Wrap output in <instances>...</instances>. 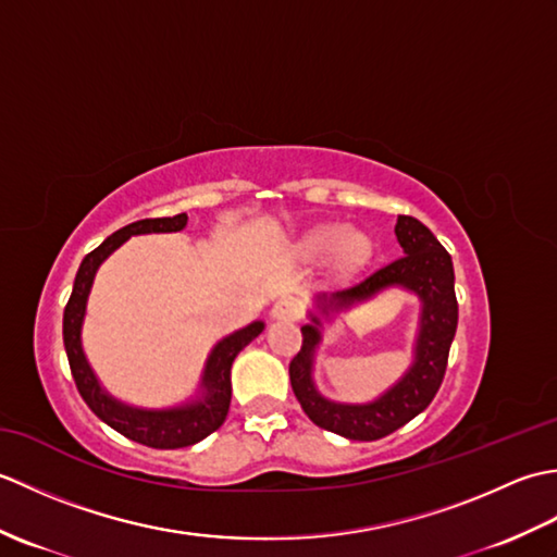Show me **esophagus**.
Returning <instances> with one entry per match:
<instances>
[{
	"label": "esophagus",
	"mask_w": 557,
	"mask_h": 557,
	"mask_svg": "<svg viewBox=\"0 0 557 557\" xmlns=\"http://www.w3.org/2000/svg\"><path fill=\"white\" fill-rule=\"evenodd\" d=\"M270 315L275 318V321H294V318L299 315V304L294 299H280L275 306H272Z\"/></svg>",
	"instance_id": "1"
}]
</instances>
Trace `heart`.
<instances>
[{
	"label": "heart",
	"instance_id": "heart-1",
	"mask_svg": "<svg viewBox=\"0 0 557 557\" xmlns=\"http://www.w3.org/2000/svg\"><path fill=\"white\" fill-rule=\"evenodd\" d=\"M299 253L309 260L330 258L337 275H354L371 263L373 242L345 222H321L301 236Z\"/></svg>",
	"mask_w": 557,
	"mask_h": 557
}]
</instances>
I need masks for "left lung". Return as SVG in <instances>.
<instances>
[{"label": "left lung", "mask_w": 557, "mask_h": 557, "mask_svg": "<svg viewBox=\"0 0 557 557\" xmlns=\"http://www.w3.org/2000/svg\"><path fill=\"white\" fill-rule=\"evenodd\" d=\"M395 234L405 251L399 260L373 272L359 285L318 294L309 311V323L301 325L304 345L289 363L292 389L306 417L349 441L385 437L431 405L443 383L449 345L457 330L453 258L417 218L399 215ZM387 288L409 290L422 304L410 369L385 394L369 403H335L325 398L312 381L314 351L322 341L324 323Z\"/></svg>", "instance_id": "1"}]
</instances>
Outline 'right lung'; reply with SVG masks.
Returning <instances> with one entry per match:
<instances>
[{
    "instance_id": "add662e5",
    "label": "right lung",
    "mask_w": 557,
    "mask_h": 557,
    "mask_svg": "<svg viewBox=\"0 0 557 557\" xmlns=\"http://www.w3.org/2000/svg\"><path fill=\"white\" fill-rule=\"evenodd\" d=\"M186 212H180V215L174 218L138 220L126 224L122 230H116L96 248V251H90L81 260L74 289H71V297L64 309V349L69 357L71 375H74L81 397L86 399L90 411L96 413L100 421L108 423L110 429L126 435L128 441H136L140 445L156 449H176L196 445L212 431L220 429L230 411V373L236 354L265 330L263 321H253L242 330H234L227 337H222L208 354L196 393L186 401H180V405L160 409L136 407L128 405V401L116 399L112 393L104 389L100 377L92 371L86 351H83V321H86L88 297L98 270L104 260H108L124 242L132 239V236L182 232L186 227Z\"/></svg>"
}]
</instances>
